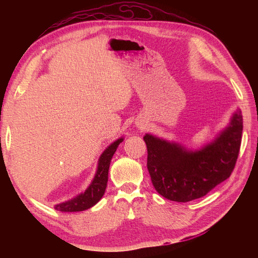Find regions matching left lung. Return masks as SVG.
Wrapping results in <instances>:
<instances>
[{"mask_svg": "<svg viewBox=\"0 0 258 258\" xmlns=\"http://www.w3.org/2000/svg\"><path fill=\"white\" fill-rule=\"evenodd\" d=\"M243 132L242 112L237 109L220 136L200 151L146 134L147 169L158 194L174 202L186 203L205 196L227 179L239 154Z\"/></svg>", "mask_w": 258, "mask_h": 258, "instance_id": "1", "label": "left lung"}]
</instances>
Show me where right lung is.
I'll return each instance as SVG.
<instances>
[{
  "label": "right lung",
  "instance_id": "obj_1",
  "mask_svg": "<svg viewBox=\"0 0 258 258\" xmlns=\"http://www.w3.org/2000/svg\"><path fill=\"white\" fill-rule=\"evenodd\" d=\"M123 139H118L113 144L109 145L107 149L103 152L100 157L97 166V172L92 184L89 186L84 193L76 196L75 199L68 201L61 204L55 205V210L59 212H81L85 211L87 208L94 206L96 203L102 199V196L105 193L107 179H108V169L111 160L116 152V149L119 143H122Z\"/></svg>",
  "mask_w": 258,
  "mask_h": 258
}]
</instances>
